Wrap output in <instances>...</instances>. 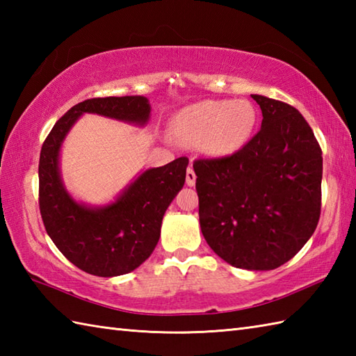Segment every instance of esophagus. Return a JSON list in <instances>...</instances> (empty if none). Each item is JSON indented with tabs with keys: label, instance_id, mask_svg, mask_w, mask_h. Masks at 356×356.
<instances>
[{
	"label": "esophagus",
	"instance_id": "1",
	"mask_svg": "<svg viewBox=\"0 0 356 356\" xmlns=\"http://www.w3.org/2000/svg\"><path fill=\"white\" fill-rule=\"evenodd\" d=\"M186 185L188 186H194L195 185V172H194V170L191 168V166L186 170Z\"/></svg>",
	"mask_w": 356,
	"mask_h": 356
}]
</instances>
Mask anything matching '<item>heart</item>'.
I'll return each mask as SVG.
<instances>
[{
    "label": "heart",
    "instance_id": "heart-1",
    "mask_svg": "<svg viewBox=\"0 0 356 356\" xmlns=\"http://www.w3.org/2000/svg\"><path fill=\"white\" fill-rule=\"evenodd\" d=\"M255 122L257 111L249 101L207 99L180 110L171 131L185 147H200L211 157H226L246 145Z\"/></svg>",
    "mask_w": 356,
    "mask_h": 356
}]
</instances>
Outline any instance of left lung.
I'll return each instance as SVG.
<instances>
[{
    "mask_svg": "<svg viewBox=\"0 0 356 356\" xmlns=\"http://www.w3.org/2000/svg\"><path fill=\"white\" fill-rule=\"evenodd\" d=\"M261 128L237 153L194 162L202 234L231 266L270 270L289 261L318 225L323 157L289 104L251 95Z\"/></svg>",
    "mask_w": 356,
    "mask_h": 356,
    "instance_id": "left-lung-1",
    "label": "left lung"
}]
</instances>
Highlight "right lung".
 Listing matches in <instances>:
<instances>
[{
    "label": "right lung",
    "instance_id": "1",
    "mask_svg": "<svg viewBox=\"0 0 356 356\" xmlns=\"http://www.w3.org/2000/svg\"><path fill=\"white\" fill-rule=\"evenodd\" d=\"M86 113L143 127L151 107L145 96L95 97L72 107L51 128L40 156V211L49 237L87 274L118 277L139 268L161 237L166 208L182 190L188 159L142 171L118 197L104 207L74 200L61 177V147Z\"/></svg>",
    "mask_w": 356,
    "mask_h": 356
}]
</instances>
